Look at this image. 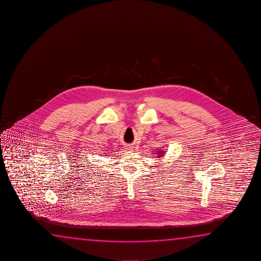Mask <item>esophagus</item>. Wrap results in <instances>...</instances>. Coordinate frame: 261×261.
<instances>
[{
  "mask_svg": "<svg viewBox=\"0 0 261 261\" xmlns=\"http://www.w3.org/2000/svg\"><path fill=\"white\" fill-rule=\"evenodd\" d=\"M126 149L128 150H133V147H132V146H128Z\"/></svg>",
  "mask_w": 261,
  "mask_h": 261,
  "instance_id": "esophagus-1",
  "label": "esophagus"
}]
</instances>
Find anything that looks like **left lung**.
I'll return each mask as SVG.
<instances>
[{"instance_id":"8db88e82","label":"left lung","mask_w":261,"mask_h":261,"mask_svg":"<svg viewBox=\"0 0 261 261\" xmlns=\"http://www.w3.org/2000/svg\"><path fill=\"white\" fill-rule=\"evenodd\" d=\"M163 152H164V151H159V155L161 154V153H163Z\"/></svg>"}]
</instances>
